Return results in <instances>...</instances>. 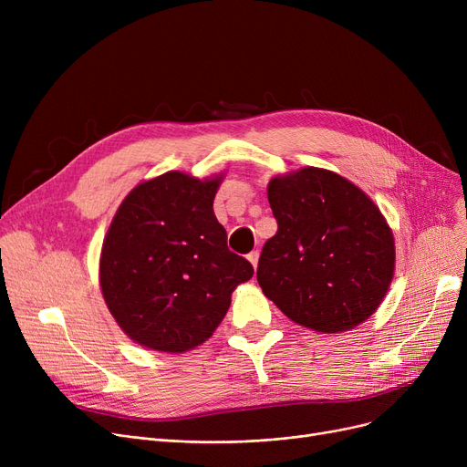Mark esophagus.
I'll return each instance as SVG.
<instances>
[{
  "instance_id": "34e87169",
  "label": "esophagus",
  "mask_w": 467,
  "mask_h": 467,
  "mask_svg": "<svg viewBox=\"0 0 467 467\" xmlns=\"http://www.w3.org/2000/svg\"><path fill=\"white\" fill-rule=\"evenodd\" d=\"M248 261L254 265V268H257V261H259V252H252L250 255H248Z\"/></svg>"
}]
</instances>
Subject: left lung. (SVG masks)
<instances>
[{
  "label": "left lung",
  "instance_id": "left-lung-1",
  "mask_svg": "<svg viewBox=\"0 0 467 467\" xmlns=\"http://www.w3.org/2000/svg\"><path fill=\"white\" fill-rule=\"evenodd\" d=\"M278 231L263 246L257 282L299 326L340 333L382 303L396 246L379 206L347 178L306 166L268 182Z\"/></svg>",
  "mask_w": 467,
  "mask_h": 467
}]
</instances>
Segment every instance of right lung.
<instances>
[{
	"label": "right lung",
	"instance_id": "obj_1",
	"mask_svg": "<svg viewBox=\"0 0 467 467\" xmlns=\"http://www.w3.org/2000/svg\"><path fill=\"white\" fill-rule=\"evenodd\" d=\"M221 180L166 171L136 185L111 221L100 255L102 296L119 327L145 348L182 354L202 345L236 285L254 276L215 219Z\"/></svg>",
	"mask_w": 467,
	"mask_h": 467
}]
</instances>
